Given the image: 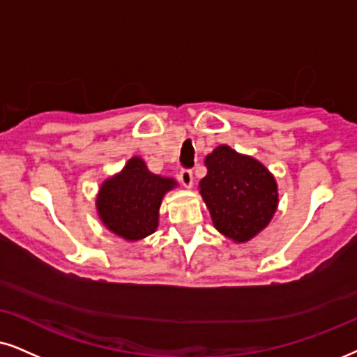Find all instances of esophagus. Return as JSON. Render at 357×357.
Instances as JSON below:
<instances>
[{
    "instance_id": "esophagus-1",
    "label": "esophagus",
    "mask_w": 357,
    "mask_h": 357,
    "mask_svg": "<svg viewBox=\"0 0 357 357\" xmlns=\"http://www.w3.org/2000/svg\"><path fill=\"white\" fill-rule=\"evenodd\" d=\"M178 179L181 181L184 188H188V189L192 188V171L191 169H181V171H179Z\"/></svg>"
}]
</instances>
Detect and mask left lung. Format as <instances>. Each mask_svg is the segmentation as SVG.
I'll return each instance as SVG.
<instances>
[{"instance_id":"obj_1","label":"left lung","mask_w":357,"mask_h":357,"mask_svg":"<svg viewBox=\"0 0 357 357\" xmlns=\"http://www.w3.org/2000/svg\"><path fill=\"white\" fill-rule=\"evenodd\" d=\"M199 194L212 224L224 237L245 243L259 236L278 207L275 176L254 156L219 145L204 158Z\"/></svg>"}]
</instances>
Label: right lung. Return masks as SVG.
I'll list each match as a JSON object with an SVG mask.
<instances>
[{
    "label": "right lung",
    "mask_w": 357,
    "mask_h": 357,
    "mask_svg": "<svg viewBox=\"0 0 357 357\" xmlns=\"http://www.w3.org/2000/svg\"><path fill=\"white\" fill-rule=\"evenodd\" d=\"M176 186V179L151 173L143 158L133 156L100 184L97 214L112 234L138 242L156 231L163 197Z\"/></svg>",
    "instance_id": "add662e5"
}]
</instances>
